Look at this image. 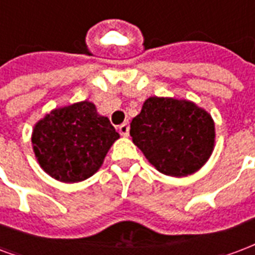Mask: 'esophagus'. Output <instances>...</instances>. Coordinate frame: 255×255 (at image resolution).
Returning <instances> with one entry per match:
<instances>
[{
	"mask_svg": "<svg viewBox=\"0 0 255 255\" xmlns=\"http://www.w3.org/2000/svg\"><path fill=\"white\" fill-rule=\"evenodd\" d=\"M129 124L128 122H124L122 125H120V128H118V131H120L121 135H124V137H128L129 135Z\"/></svg>",
	"mask_w": 255,
	"mask_h": 255,
	"instance_id": "1",
	"label": "esophagus"
}]
</instances>
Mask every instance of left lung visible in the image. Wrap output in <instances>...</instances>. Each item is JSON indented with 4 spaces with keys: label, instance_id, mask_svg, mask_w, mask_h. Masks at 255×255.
<instances>
[{
    "label": "left lung",
    "instance_id": "8db88e82",
    "mask_svg": "<svg viewBox=\"0 0 255 255\" xmlns=\"http://www.w3.org/2000/svg\"><path fill=\"white\" fill-rule=\"evenodd\" d=\"M130 135L161 173L185 176L211 156L215 126L207 112L188 101L152 97L131 121Z\"/></svg>",
    "mask_w": 255,
    "mask_h": 255
}]
</instances>
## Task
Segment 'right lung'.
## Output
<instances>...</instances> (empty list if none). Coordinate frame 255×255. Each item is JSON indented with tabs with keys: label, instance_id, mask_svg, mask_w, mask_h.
Masks as SVG:
<instances>
[{
	"label": "right lung",
	"instance_id": "add662e5",
	"mask_svg": "<svg viewBox=\"0 0 255 255\" xmlns=\"http://www.w3.org/2000/svg\"><path fill=\"white\" fill-rule=\"evenodd\" d=\"M120 137L91 102L57 109L37 122L32 134L34 154L48 175L64 183L89 179Z\"/></svg>",
	"mask_w": 255,
	"mask_h": 255
}]
</instances>
